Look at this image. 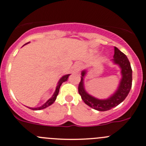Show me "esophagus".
Listing matches in <instances>:
<instances>
[{
  "label": "esophagus",
  "instance_id": "obj_1",
  "mask_svg": "<svg viewBox=\"0 0 146 146\" xmlns=\"http://www.w3.org/2000/svg\"><path fill=\"white\" fill-rule=\"evenodd\" d=\"M82 64H80V63H76L74 65V72L76 73H78L79 72H80L81 70H82Z\"/></svg>",
  "mask_w": 146,
  "mask_h": 146
}]
</instances>
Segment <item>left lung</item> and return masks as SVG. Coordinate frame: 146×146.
<instances>
[{
  "label": "left lung",
  "mask_w": 146,
  "mask_h": 146,
  "mask_svg": "<svg viewBox=\"0 0 146 146\" xmlns=\"http://www.w3.org/2000/svg\"><path fill=\"white\" fill-rule=\"evenodd\" d=\"M113 62L118 64L121 70L122 78L116 92L107 99H98L89 95L84 87V77L86 71L82 72L81 81L78 86L79 94L82 100L86 105L99 111H105L116 107L126 98L132 86V69L131 64L125 54L121 52L117 47H114V55Z\"/></svg>",
  "instance_id": "left-lung-1"
}]
</instances>
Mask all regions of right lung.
I'll return each mask as SVG.
<instances>
[{
  "mask_svg": "<svg viewBox=\"0 0 146 146\" xmlns=\"http://www.w3.org/2000/svg\"><path fill=\"white\" fill-rule=\"evenodd\" d=\"M26 44H27V43H26ZM70 74L64 75V76H63L62 77L61 79H60V81H59L58 84H57V87H56V90H55V92H54V94L52 95V97L50 98V99H49V100L47 101V102H46L45 104H43L42 106H40V107H37V108H30V109H31L32 110H41V109H45V108L48 107L49 106H50V105L52 104L54 102V101L56 100V99H57V95H58V94H59V91H60V86H61L63 82H66V81L67 80V79H68V77H69V76H70Z\"/></svg>",
  "mask_w": 146,
  "mask_h": 146,
  "instance_id": "add662e5",
  "label": "right lung"
}]
</instances>
